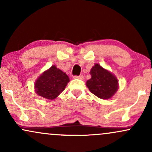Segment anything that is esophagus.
I'll return each mask as SVG.
<instances>
[{"label": "esophagus", "mask_w": 152, "mask_h": 152, "mask_svg": "<svg viewBox=\"0 0 152 152\" xmlns=\"http://www.w3.org/2000/svg\"><path fill=\"white\" fill-rule=\"evenodd\" d=\"M74 78H76V79L83 80V75H80V76H74Z\"/></svg>", "instance_id": "esophagus-1"}]
</instances>
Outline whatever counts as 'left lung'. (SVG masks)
Returning <instances> with one entry per match:
<instances>
[{"mask_svg": "<svg viewBox=\"0 0 152 152\" xmlns=\"http://www.w3.org/2000/svg\"><path fill=\"white\" fill-rule=\"evenodd\" d=\"M91 78L86 81V86L92 94L102 99L112 98L118 88V81L111 71L95 64L90 71Z\"/></svg>", "mask_w": 152, "mask_h": 152, "instance_id": "obj_1", "label": "left lung"}]
</instances>
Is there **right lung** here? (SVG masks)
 <instances>
[{
  "label": "right lung",
  "mask_w": 152,
  "mask_h": 152,
  "mask_svg": "<svg viewBox=\"0 0 152 152\" xmlns=\"http://www.w3.org/2000/svg\"><path fill=\"white\" fill-rule=\"evenodd\" d=\"M70 79L65 72L56 65L47 69L38 76L35 82V91L39 96L49 100L56 99L65 89Z\"/></svg>",
  "instance_id": "1"
}]
</instances>
